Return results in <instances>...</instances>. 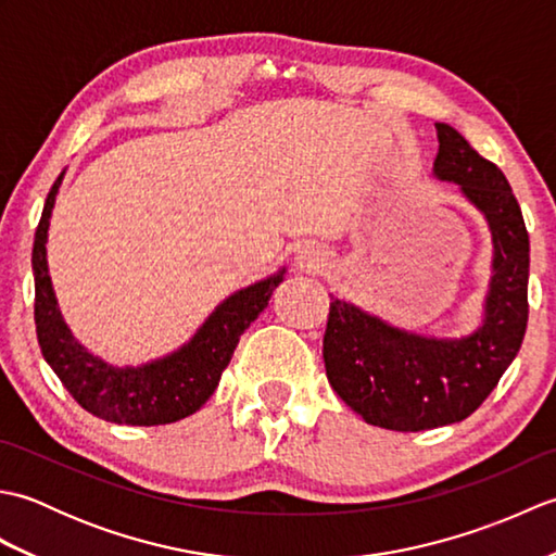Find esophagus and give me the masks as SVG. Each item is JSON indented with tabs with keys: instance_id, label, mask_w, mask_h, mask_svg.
<instances>
[{
	"instance_id": "34e87169",
	"label": "esophagus",
	"mask_w": 556,
	"mask_h": 556,
	"mask_svg": "<svg viewBox=\"0 0 556 556\" xmlns=\"http://www.w3.org/2000/svg\"><path fill=\"white\" fill-rule=\"evenodd\" d=\"M323 263H325V257H323L320 251H317L315 245L305 243V245L301 248V251H299V267H301V269L315 271V269L323 267Z\"/></svg>"
}]
</instances>
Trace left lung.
<instances>
[{"label":"left lung","instance_id":"obj_1","mask_svg":"<svg viewBox=\"0 0 556 556\" xmlns=\"http://www.w3.org/2000/svg\"><path fill=\"white\" fill-rule=\"evenodd\" d=\"M434 126L440 138L434 174L458 184L492 229L494 275L485 323L466 339H425L332 299L323 339L334 392L365 422L399 432L466 420L516 358L528 325L530 241L511 186L456 128Z\"/></svg>","mask_w":556,"mask_h":556}]
</instances>
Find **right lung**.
Listing matches in <instances>:
<instances>
[{"label":"right lung","mask_w":556,"mask_h":556,"mask_svg":"<svg viewBox=\"0 0 556 556\" xmlns=\"http://www.w3.org/2000/svg\"><path fill=\"white\" fill-rule=\"evenodd\" d=\"M64 172L47 193L42 217L35 229L33 275H35V332L45 361L78 404L92 416L119 425H167L191 416L215 392L239 337L267 308L271 291L281 275L241 289L224 301L198 329V334L172 356L143 368H112L83 351L59 315L56 299L47 275V227L54 195Z\"/></svg>","instance_id":"right-lung-1"}]
</instances>
